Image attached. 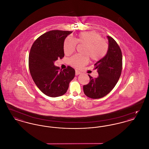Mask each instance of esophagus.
Returning <instances> with one entry per match:
<instances>
[{
	"label": "esophagus",
	"mask_w": 149,
	"mask_h": 149,
	"mask_svg": "<svg viewBox=\"0 0 149 149\" xmlns=\"http://www.w3.org/2000/svg\"><path fill=\"white\" fill-rule=\"evenodd\" d=\"M80 74V71H78V70H76L75 71V75H79Z\"/></svg>",
	"instance_id": "1"
}]
</instances>
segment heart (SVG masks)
<instances>
[{
	"label": "heart",
	"instance_id": "heart-1",
	"mask_svg": "<svg viewBox=\"0 0 149 149\" xmlns=\"http://www.w3.org/2000/svg\"><path fill=\"white\" fill-rule=\"evenodd\" d=\"M85 45L83 52L85 56L75 55L69 59V63L75 68H80L88 63L89 57L92 61H98L105 56L108 51V45L102 36L95 31L81 32L76 40L68 37L64 41V52L69 55L77 48V44Z\"/></svg>",
	"mask_w": 149,
	"mask_h": 149
}]
</instances>
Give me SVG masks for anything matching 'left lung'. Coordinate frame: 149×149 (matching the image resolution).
<instances>
[{
    "mask_svg": "<svg viewBox=\"0 0 149 149\" xmlns=\"http://www.w3.org/2000/svg\"><path fill=\"white\" fill-rule=\"evenodd\" d=\"M106 55L94 64L99 74L97 78L89 75V83L83 86L85 95L92 99H98L107 95L118 82L122 69V55L117 43L110 36Z\"/></svg>",
    "mask_w": 149,
    "mask_h": 149,
    "instance_id": "1",
    "label": "left lung"
}]
</instances>
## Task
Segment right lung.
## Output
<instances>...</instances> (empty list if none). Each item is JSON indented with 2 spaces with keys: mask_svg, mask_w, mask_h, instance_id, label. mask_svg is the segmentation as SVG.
Returning a JSON list of instances; mask_svg holds the SVG:
<instances>
[{
  "mask_svg": "<svg viewBox=\"0 0 149 149\" xmlns=\"http://www.w3.org/2000/svg\"><path fill=\"white\" fill-rule=\"evenodd\" d=\"M71 31L52 30L40 36L29 54V69L36 85L45 95L57 97L65 94L74 79L75 70L68 66L62 70L54 62L64 56V43Z\"/></svg>",
  "mask_w": 149,
  "mask_h": 149,
  "instance_id": "right-lung-1",
  "label": "right lung"
}]
</instances>
